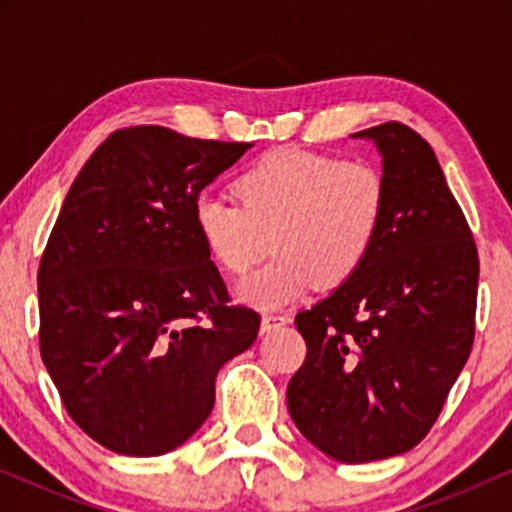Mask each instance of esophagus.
<instances>
[{"label":"esophagus","instance_id":"esophagus-1","mask_svg":"<svg viewBox=\"0 0 512 512\" xmlns=\"http://www.w3.org/2000/svg\"><path fill=\"white\" fill-rule=\"evenodd\" d=\"M281 325H289V315H284V313H264L262 315V332L276 330V327H281Z\"/></svg>","mask_w":512,"mask_h":512}]
</instances>
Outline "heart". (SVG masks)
<instances>
[{"instance_id": "1", "label": "heart", "mask_w": 512, "mask_h": 512, "mask_svg": "<svg viewBox=\"0 0 512 512\" xmlns=\"http://www.w3.org/2000/svg\"><path fill=\"white\" fill-rule=\"evenodd\" d=\"M240 207L199 197L192 211L199 243L216 267L245 274L240 301L276 308L317 284L330 291L349 284L378 243L387 211V185L368 163L272 149L233 180Z\"/></svg>"}]
</instances>
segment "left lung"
I'll use <instances>...</instances> for the list:
<instances>
[{
  "label": "left lung",
  "mask_w": 512,
  "mask_h": 512,
  "mask_svg": "<svg viewBox=\"0 0 512 512\" xmlns=\"http://www.w3.org/2000/svg\"><path fill=\"white\" fill-rule=\"evenodd\" d=\"M383 158V231L349 284L296 315L308 356L286 402L327 457L361 464L421 443L474 342L479 257L436 154L399 122L363 129Z\"/></svg>",
  "instance_id": "8db88e82"
}]
</instances>
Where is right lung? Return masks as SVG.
<instances>
[{
    "label": "right lung",
    "instance_id": "add662e5",
    "mask_svg": "<svg viewBox=\"0 0 512 512\" xmlns=\"http://www.w3.org/2000/svg\"><path fill=\"white\" fill-rule=\"evenodd\" d=\"M248 149L120 129L64 197L38 269L40 356L103 448H178L211 414L219 368L257 339L260 315L228 308L192 221L199 192Z\"/></svg>",
    "mask_w": 512,
    "mask_h": 512
}]
</instances>
